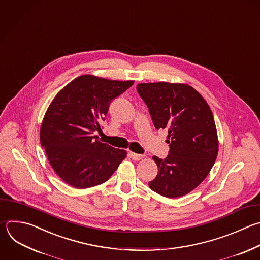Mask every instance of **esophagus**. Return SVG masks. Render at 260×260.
I'll list each match as a JSON object with an SVG mask.
<instances>
[{"label":"esophagus","mask_w":260,"mask_h":260,"mask_svg":"<svg viewBox=\"0 0 260 260\" xmlns=\"http://www.w3.org/2000/svg\"><path fill=\"white\" fill-rule=\"evenodd\" d=\"M129 157L131 158H133L134 160H141L142 158H144V156L145 155H143V154H136V153H133V152H129Z\"/></svg>","instance_id":"obj_1"}]
</instances>
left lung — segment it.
<instances>
[{"mask_svg":"<svg viewBox=\"0 0 260 260\" xmlns=\"http://www.w3.org/2000/svg\"><path fill=\"white\" fill-rule=\"evenodd\" d=\"M137 91L148 107L156 129H166L168 156H153L158 175L149 182L154 192L184 196L209 174L218 152L212 112L203 97L188 84L140 83Z\"/></svg>","mask_w":260,"mask_h":260,"instance_id":"left-lung-1","label":"left lung"}]
</instances>
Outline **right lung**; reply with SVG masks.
I'll return each instance as SVG.
<instances>
[{"label":"right lung","mask_w":260,"mask_h":260,"mask_svg":"<svg viewBox=\"0 0 260 260\" xmlns=\"http://www.w3.org/2000/svg\"><path fill=\"white\" fill-rule=\"evenodd\" d=\"M134 81L81 75L61 90L48 108L41 127V145L56 174L68 185L91 188L106 182L125 158L124 150L102 143L111 102Z\"/></svg>","instance_id":"1"}]
</instances>
